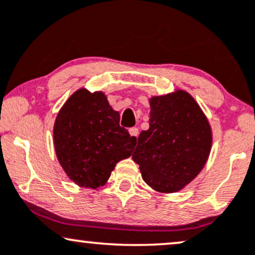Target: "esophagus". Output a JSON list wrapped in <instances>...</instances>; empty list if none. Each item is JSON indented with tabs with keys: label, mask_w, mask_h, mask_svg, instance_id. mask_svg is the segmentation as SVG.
Segmentation results:
<instances>
[{
	"label": "esophagus",
	"mask_w": 255,
	"mask_h": 255,
	"mask_svg": "<svg viewBox=\"0 0 255 255\" xmlns=\"http://www.w3.org/2000/svg\"><path fill=\"white\" fill-rule=\"evenodd\" d=\"M129 134H130V136H133L134 138H137V136H138V128H136V127L129 128Z\"/></svg>",
	"instance_id": "obj_1"
}]
</instances>
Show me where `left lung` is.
I'll return each instance as SVG.
<instances>
[{
	"label": "left lung",
	"instance_id": "8db88e82",
	"mask_svg": "<svg viewBox=\"0 0 255 255\" xmlns=\"http://www.w3.org/2000/svg\"><path fill=\"white\" fill-rule=\"evenodd\" d=\"M209 121L185 91L150 99L149 129L142 130L133 157L142 178L158 192H176L205 165L211 150Z\"/></svg>",
	"mask_w": 255,
	"mask_h": 255
}]
</instances>
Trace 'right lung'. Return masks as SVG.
I'll use <instances>...</instances> for the list:
<instances>
[{"mask_svg":"<svg viewBox=\"0 0 255 255\" xmlns=\"http://www.w3.org/2000/svg\"><path fill=\"white\" fill-rule=\"evenodd\" d=\"M53 141L58 161L71 181L97 189L115 164L133 152L136 138L120 126V114L103 92L78 90L56 118Z\"/></svg>","mask_w":255,"mask_h":255,"instance_id":"right-lung-1","label":"right lung"}]
</instances>
